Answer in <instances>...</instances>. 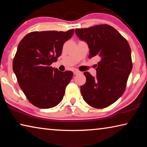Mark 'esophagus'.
Masks as SVG:
<instances>
[{
  "label": "esophagus",
  "instance_id": "1",
  "mask_svg": "<svg viewBox=\"0 0 147 147\" xmlns=\"http://www.w3.org/2000/svg\"><path fill=\"white\" fill-rule=\"evenodd\" d=\"M73 73H74V75H76V74H80V73H81V72H80V71H77V70H74V71H73Z\"/></svg>",
  "mask_w": 147,
  "mask_h": 147
}]
</instances>
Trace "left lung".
Masks as SVG:
<instances>
[{"label":"left lung","mask_w":147,"mask_h":147,"mask_svg":"<svg viewBox=\"0 0 147 147\" xmlns=\"http://www.w3.org/2000/svg\"><path fill=\"white\" fill-rule=\"evenodd\" d=\"M78 38L88 44L89 58L98 56L100 61L94 77L84 72L86 82L80 87L84 100L95 108H106L123 95L132 69L128 41L113 27L100 24L76 28Z\"/></svg>","instance_id":"8db88e82"}]
</instances>
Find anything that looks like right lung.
Returning <instances> with one entry per match:
<instances>
[{
    "label": "right lung",
    "mask_w": 147,
    "mask_h": 147,
    "mask_svg": "<svg viewBox=\"0 0 147 147\" xmlns=\"http://www.w3.org/2000/svg\"><path fill=\"white\" fill-rule=\"evenodd\" d=\"M67 32H32L17 47L13 70L20 88L30 102L41 109L53 108L63 99L73 72L51 67L60 56L63 45L73 36Z\"/></svg>",
    "instance_id": "obj_1"
}]
</instances>
